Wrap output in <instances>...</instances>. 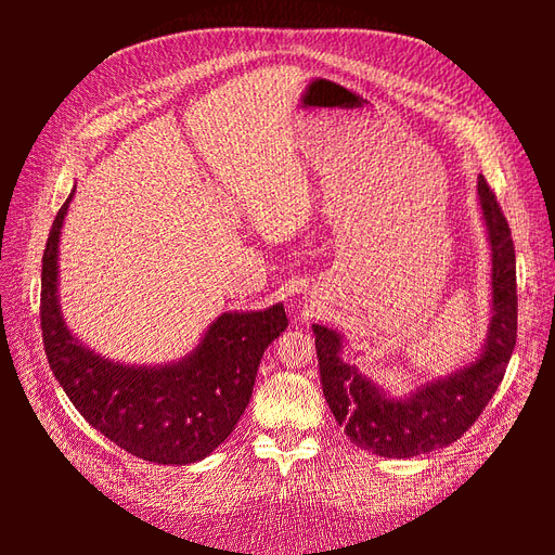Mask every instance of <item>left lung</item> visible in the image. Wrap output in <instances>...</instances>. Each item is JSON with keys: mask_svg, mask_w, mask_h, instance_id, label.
<instances>
[{"mask_svg": "<svg viewBox=\"0 0 555 555\" xmlns=\"http://www.w3.org/2000/svg\"><path fill=\"white\" fill-rule=\"evenodd\" d=\"M493 257V317L481 357L444 379L418 386L408 398H386L377 384L340 359V335L314 324L319 375L328 408L347 438L384 459H412L456 442L473 426L505 377L516 345V255L493 190L477 182Z\"/></svg>", "mask_w": 555, "mask_h": 555, "instance_id": "obj_1", "label": "left lung"}]
</instances>
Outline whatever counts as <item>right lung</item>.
I'll list each match as a JSON object with an SVG mask.
<instances>
[{
    "label": "right lung",
    "instance_id": "add662e5",
    "mask_svg": "<svg viewBox=\"0 0 555 555\" xmlns=\"http://www.w3.org/2000/svg\"><path fill=\"white\" fill-rule=\"evenodd\" d=\"M74 192L50 227L41 266V333L50 371L82 418L131 456L188 465L236 428L263 349L289 326L284 306L224 312L188 359L162 367L111 363L82 347L57 306L60 229Z\"/></svg>",
    "mask_w": 555,
    "mask_h": 555
}]
</instances>
